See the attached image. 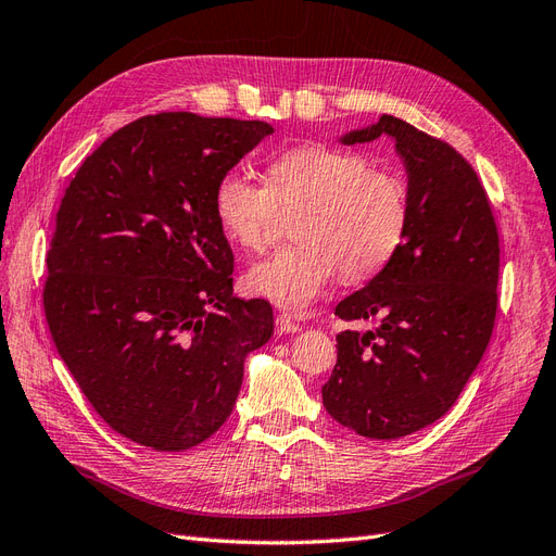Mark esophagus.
<instances>
[{"mask_svg":"<svg viewBox=\"0 0 556 556\" xmlns=\"http://www.w3.org/2000/svg\"><path fill=\"white\" fill-rule=\"evenodd\" d=\"M276 327L280 333H296L301 331V325L296 323V317L290 313H278L276 315Z\"/></svg>","mask_w":556,"mask_h":556,"instance_id":"1","label":"esophagus"}]
</instances>
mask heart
<instances>
[{"label": "heart", "mask_w": 556, "mask_h": 556, "mask_svg": "<svg viewBox=\"0 0 556 556\" xmlns=\"http://www.w3.org/2000/svg\"><path fill=\"white\" fill-rule=\"evenodd\" d=\"M276 206H304L292 239L250 266V292L282 308H306L336 276L364 282L392 262L410 223L408 188L396 174L376 172L355 150L304 143L266 166V188L227 172L213 190V213L227 239L260 252L271 241Z\"/></svg>", "instance_id": "b5f03b06"}]
</instances>
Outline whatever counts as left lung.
I'll list each match as a JSON object with an SVG mask.
<instances>
[{
    "label": "left lung",
    "instance_id": "8db88e82",
    "mask_svg": "<svg viewBox=\"0 0 556 556\" xmlns=\"http://www.w3.org/2000/svg\"><path fill=\"white\" fill-rule=\"evenodd\" d=\"M394 141L408 180L410 223L392 262L345 296L341 319H378L336 336L339 359L323 387L336 422L394 441L441 419L492 339L498 231L473 166L457 150L394 115L339 139Z\"/></svg>",
    "mask_w": 556,
    "mask_h": 556
}]
</instances>
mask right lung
Segmentation results:
<instances>
[{
    "mask_svg": "<svg viewBox=\"0 0 556 556\" xmlns=\"http://www.w3.org/2000/svg\"><path fill=\"white\" fill-rule=\"evenodd\" d=\"M274 127L146 115L83 162L48 245L43 308L60 357L104 422L160 452L225 425L243 364L274 333L264 299L233 296L213 190Z\"/></svg>",
    "mask_w": 556,
    "mask_h": 556,
    "instance_id": "1",
    "label": "right lung"
}]
</instances>
